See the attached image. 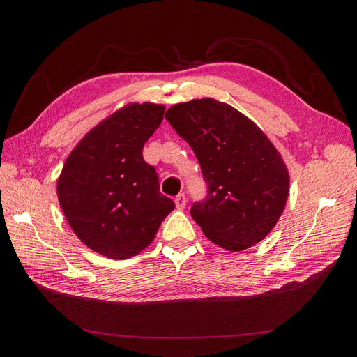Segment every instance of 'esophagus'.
Returning a JSON list of instances; mask_svg holds the SVG:
<instances>
[{
	"mask_svg": "<svg viewBox=\"0 0 357 357\" xmlns=\"http://www.w3.org/2000/svg\"><path fill=\"white\" fill-rule=\"evenodd\" d=\"M174 202H176V207H177L178 210L185 208V207H186V195H185V193H180V195H177L176 199H174Z\"/></svg>",
	"mask_w": 357,
	"mask_h": 357,
	"instance_id": "esophagus-1",
	"label": "esophagus"
}]
</instances>
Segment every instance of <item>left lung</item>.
Returning <instances> with one entry per match:
<instances>
[{"mask_svg": "<svg viewBox=\"0 0 357 357\" xmlns=\"http://www.w3.org/2000/svg\"><path fill=\"white\" fill-rule=\"evenodd\" d=\"M167 121L195 153L208 185L190 214L210 241L241 252L273 231L289 197V169L265 132L214 98L174 104Z\"/></svg>", "mask_w": 357, "mask_h": 357, "instance_id": "1", "label": "left lung"}]
</instances>
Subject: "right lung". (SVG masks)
<instances>
[{"label":"right lung","mask_w":357,"mask_h":357,"mask_svg":"<svg viewBox=\"0 0 357 357\" xmlns=\"http://www.w3.org/2000/svg\"><path fill=\"white\" fill-rule=\"evenodd\" d=\"M164 113L162 104L123 105L93 126L62 167L56 192L63 215L79 240L105 257L142 253L176 207L143 159Z\"/></svg>","instance_id":"add662e5"}]
</instances>
